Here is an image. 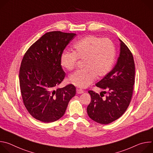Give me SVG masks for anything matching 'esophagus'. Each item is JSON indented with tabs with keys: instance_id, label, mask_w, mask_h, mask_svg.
I'll use <instances>...</instances> for the list:
<instances>
[{
	"instance_id": "obj_1",
	"label": "esophagus",
	"mask_w": 153,
	"mask_h": 153,
	"mask_svg": "<svg viewBox=\"0 0 153 153\" xmlns=\"http://www.w3.org/2000/svg\"><path fill=\"white\" fill-rule=\"evenodd\" d=\"M76 91H77V94H82V93H83L85 92L83 90H82L81 89H78V88H77Z\"/></svg>"
}]
</instances>
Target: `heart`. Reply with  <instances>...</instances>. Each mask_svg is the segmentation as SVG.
<instances>
[{"instance_id": "1", "label": "heart", "mask_w": 153, "mask_h": 153, "mask_svg": "<svg viewBox=\"0 0 153 153\" xmlns=\"http://www.w3.org/2000/svg\"><path fill=\"white\" fill-rule=\"evenodd\" d=\"M73 52L65 51L60 57L62 66L71 71L78 60H83V69L77 70L69 77V82L81 88L88 87L95 77L105 76L111 71L115 61L116 50L109 39H100L93 35L78 40L73 46Z\"/></svg>"}]
</instances>
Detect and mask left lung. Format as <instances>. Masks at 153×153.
Here are the masks:
<instances>
[{
  "label": "left lung",
  "mask_w": 153,
  "mask_h": 153,
  "mask_svg": "<svg viewBox=\"0 0 153 153\" xmlns=\"http://www.w3.org/2000/svg\"><path fill=\"white\" fill-rule=\"evenodd\" d=\"M120 55L114 68L96 84L109 95L103 98L88 91L91 100L87 107V113L94 121L108 124L120 117L131 100L135 82V64L133 56L120 39ZM102 94V95H101Z\"/></svg>",
  "instance_id": "left-lung-1"
}]
</instances>
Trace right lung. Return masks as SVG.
I'll return each mask as SVG.
<instances>
[{
  "instance_id": "right-lung-1",
  "label": "right lung",
  "mask_w": 153,
  "mask_h": 153,
  "mask_svg": "<svg viewBox=\"0 0 153 153\" xmlns=\"http://www.w3.org/2000/svg\"><path fill=\"white\" fill-rule=\"evenodd\" d=\"M75 36L61 31L47 33L28 48L22 60L19 83L23 102L28 113L42 122L61 118L76 94L72 84L56 89L66 75L61 55Z\"/></svg>"
}]
</instances>
